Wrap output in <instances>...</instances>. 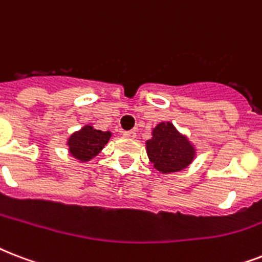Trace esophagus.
I'll return each mask as SVG.
<instances>
[{"label":"esophagus","instance_id":"esophagus-1","mask_svg":"<svg viewBox=\"0 0 262 262\" xmlns=\"http://www.w3.org/2000/svg\"><path fill=\"white\" fill-rule=\"evenodd\" d=\"M122 135H123V137H126V139H136V132L135 130L123 132Z\"/></svg>","mask_w":262,"mask_h":262}]
</instances>
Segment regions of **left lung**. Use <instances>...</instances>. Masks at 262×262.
I'll return each instance as SVG.
<instances>
[{
  "label": "left lung",
  "mask_w": 262,
  "mask_h": 262,
  "mask_svg": "<svg viewBox=\"0 0 262 262\" xmlns=\"http://www.w3.org/2000/svg\"><path fill=\"white\" fill-rule=\"evenodd\" d=\"M148 158L162 174L181 171L193 162L195 149L171 122H160L147 143Z\"/></svg>",
  "instance_id": "obj_1"
}]
</instances>
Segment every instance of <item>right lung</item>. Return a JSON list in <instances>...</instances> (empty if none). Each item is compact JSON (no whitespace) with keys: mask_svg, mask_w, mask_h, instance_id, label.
Instances as JSON below:
<instances>
[{"mask_svg":"<svg viewBox=\"0 0 262 262\" xmlns=\"http://www.w3.org/2000/svg\"><path fill=\"white\" fill-rule=\"evenodd\" d=\"M111 137L110 132L96 130L90 125L76 132L68 140L69 152L80 162H87L102 151Z\"/></svg>","mask_w":262,"mask_h":262,"instance_id":"right-lung-1","label":"right lung"}]
</instances>
